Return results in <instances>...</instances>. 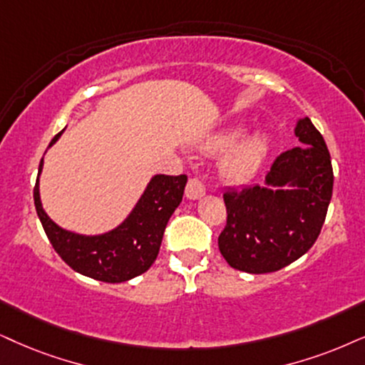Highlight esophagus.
Wrapping results in <instances>:
<instances>
[{
    "label": "esophagus",
    "instance_id": "obj_1",
    "mask_svg": "<svg viewBox=\"0 0 365 365\" xmlns=\"http://www.w3.org/2000/svg\"><path fill=\"white\" fill-rule=\"evenodd\" d=\"M185 195L187 198H190V200H198V198L205 195V185L198 178H190L187 183Z\"/></svg>",
    "mask_w": 365,
    "mask_h": 365
}]
</instances>
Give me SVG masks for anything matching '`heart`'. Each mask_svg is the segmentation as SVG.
Returning <instances> with one entry per match:
<instances>
[{
    "label": "heart",
    "instance_id": "obj_1",
    "mask_svg": "<svg viewBox=\"0 0 365 365\" xmlns=\"http://www.w3.org/2000/svg\"><path fill=\"white\" fill-rule=\"evenodd\" d=\"M244 135L246 128L234 126L210 136L202 146L209 155L227 153L220 165V173L230 183H244L255 177L271 148L266 133L257 131L246 138Z\"/></svg>",
    "mask_w": 365,
    "mask_h": 365
}]
</instances>
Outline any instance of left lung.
<instances>
[{"mask_svg": "<svg viewBox=\"0 0 365 365\" xmlns=\"http://www.w3.org/2000/svg\"><path fill=\"white\" fill-rule=\"evenodd\" d=\"M294 136L303 146L274 160L264 185L224 193L227 224L219 249L234 269L273 273L305 255L320 234L334 190L330 153L310 118L298 119Z\"/></svg>", "mask_w": 365, "mask_h": 365, "instance_id": "left-lung-1", "label": "left lung"}]
</instances>
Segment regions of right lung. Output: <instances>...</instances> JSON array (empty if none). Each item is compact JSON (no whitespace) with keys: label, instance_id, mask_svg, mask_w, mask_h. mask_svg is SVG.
<instances>
[{"label":"right lung","instance_id":"1","mask_svg":"<svg viewBox=\"0 0 365 365\" xmlns=\"http://www.w3.org/2000/svg\"><path fill=\"white\" fill-rule=\"evenodd\" d=\"M63 131L66 128L50 141L48 148L58 141ZM41 170L43 158L34 190L36 214L57 255L73 271L104 283H123L150 269L158 256L170 217L182 202L187 175H153L121 224L108 232L87 236L60 227L45 212L40 198Z\"/></svg>","mask_w":365,"mask_h":365}]
</instances>
